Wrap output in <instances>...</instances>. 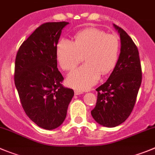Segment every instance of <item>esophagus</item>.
I'll return each instance as SVG.
<instances>
[{
    "label": "esophagus",
    "mask_w": 155,
    "mask_h": 155,
    "mask_svg": "<svg viewBox=\"0 0 155 155\" xmlns=\"http://www.w3.org/2000/svg\"><path fill=\"white\" fill-rule=\"evenodd\" d=\"M83 94V92L80 91H78V90H75L74 91V94L75 95H79V94Z\"/></svg>",
    "instance_id": "1"
}]
</instances>
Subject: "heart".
<instances>
[{"label": "heart", "instance_id": "heart-1", "mask_svg": "<svg viewBox=\"0 0 155 155\" xmlns=\"http://www.w3.org/2000/svg\"><path fill=\"white\" fill-rule=\"evenodd\" d=\"M119 53V38L94 28L75 34L74 42L62 38L56 46L57 60L64 70L73 69L84 56L86 63L70 72L66 79L68 86L80 91L94 85L101 74L110 73L118 61Z\"/></svg>", "mask_w": 155, "mask_h": 155}]
</instances>
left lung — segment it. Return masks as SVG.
Instances as JSON below:
<instances>
[{
    "mask_svg": "<svg viewBox=\"0 0 155 155\" xmlns=\"http://www.w3.org/2000/svg\"><path fill=\"white\" fill-rule=\"evenodd\" d=\"M113 26L120 39L118 61L107 81L96 89L97 103L91 110L95 121L107 127H116L129 117L142 78L137 47L124 30Z\"/></svg>",
    "mask_w": 155,
    "mask_h": 155,
    "instance_id": "8db88e82",
    "label": "left lung"
}]
</instances>
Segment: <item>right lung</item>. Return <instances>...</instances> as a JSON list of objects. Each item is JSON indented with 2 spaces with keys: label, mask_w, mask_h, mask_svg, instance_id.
<instances>
[{
  "label": "right lung",
  "mask_w": 155,
  "mask_h": 155,
  "mask_svg": "<svg viewBox=\"0 0 155 155\" xmlns=\"http://www.w3.org/2000/svg\"><path fill=\"white\" fill-rule=\"evenodd\" d=\"M68 24L48 22L38 27L23 42L15 59V82L23 108L46 130L63 123L74 94L61 84L64 78L57 68L56 46Z\"/></svg>",
  "instance_id": "1"
}]
</instances>
